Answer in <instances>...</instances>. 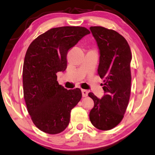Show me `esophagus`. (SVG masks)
<instances>
[{
	"label": "esophagus",
	"instance_id": "1",
	"mask_svg": "<svg viewBox=\"0 0 155 155\" xmlns=\"http://www.w3.org/2000/svg\"><path fill=\"white\" fill-rule=\"evenodd\" d=\"M82 95L83 97H87L88 96V91H86V90H82Z\"/></svg>",
	"mask_w": 155,
	"mask_h": 155
}]
</instances>
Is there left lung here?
I'll return each mask as SVG.
<instances>
[{
    "label": "left lung",
    "mask_w": 155,
    "mask_h": 155,
    "mask_svg": "<svg viewBox=\"0 0 155 155\" xmlns=\"http://www.w3.org/2000/svg\"><path fill=\"white\" fill-rule=\"evenodd\" d=\"M90 29L99 48L97 74L104 79L102 86L105 94L99 99L93 93H88L94 101L89 118L97 129L108 130L121 121L129 102L131 51L124 37L116 31L102 27Z\"/></svg>",
    "instance_id": "obj_1"
}]
</instances>
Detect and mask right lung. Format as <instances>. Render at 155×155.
I'll use <instances>...</instances> for the list:
<instances>
[{
  "label": "right lung",
  "instance_id": "1",
  "mask_svg": "<svg viewBox=\"0 0 155 155\" xmlns=\"http://www.w3.org/2000/svg\"><path fill=\"white\" fill-rule=\"evenodd\" d=\"M91 32L82 27L51 29L32 41L23 64L24 97L31 120L38 129L58 134L67 127L71 110L81 99L79 88L67 90L56 74L67 69V55Z\"/></svg>",
  "mask_w": 155,
  "mask_h": 155
}]
</instances>
